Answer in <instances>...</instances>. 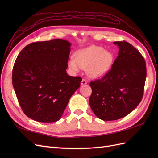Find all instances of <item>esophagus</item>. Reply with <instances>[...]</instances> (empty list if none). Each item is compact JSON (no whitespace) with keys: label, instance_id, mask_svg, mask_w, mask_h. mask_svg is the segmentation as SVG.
<instances>
[{"label":"esophagus","instance_id":"34e87169","mask_svg":"<svg viewBox=\"0 0 158 158\" xmlns=\"http://www.w3.org/2000/svg\"><path fill=\"white\" fill-rule=\"evenodd\" d=\"M85 84H87V81L85 80V79H83L82 80V82H81V85H85Z\"/></svg>","mask_w":158,"mask_h":158}]
</instances>
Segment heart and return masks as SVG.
<instances>
[{
	"label": "heart",
	"instance_id": "b5f03b06",
	"mask_svg": "<svg viewBox=\"0 0 158 158\" xmlns=\"http://www.w3.org/2000/svg\"><path fill=\"white\" fill-rule=\"evenodd\" d=\"M74 58L68 60L69 69L77 73L81 69H86L91 78H99L106 75L113 64L114 56L112 52L104 50L102 47L91 45L78 50Z\"/></svg>",
	"mask_w": 158,
	"mask_h": 158
}]
</instances>
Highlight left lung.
<instances>
[{
    "label": "left lung",
    "mask_w": 158,
    "mask_h": 158,
    "mask_svg": "<svg viewBox=\"0 0 158 158\" xmlns=\"http://www.w3.org/2000/svg\"><path fill=\"white\" fill-rule=\"evenodd\" d=\"M118 55L111 69L102 79L91 82V109L103 121H114L127 116L141 102L146 78L145 60L127 41H114Z\"/></svg>",
    "instance_id": "obj_1"
}]
</instances>
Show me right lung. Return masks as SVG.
Returning <instances> with one entry per match:
<instances>
[{"instance_id":"1","label":"right lung","mask_w":158,"mask_h":158,"mask_svg":"<svg viewBox=\"0 0 158 158\" xmlns=\"http://www.w3.org/2000/svg\"><path fill=\"white\" fill-rule=\"evenodd\" d=\"M71 44L56 39L26 46L14 63L12 84L23 113L41 123L59 121L82 78L66 69Z\"/></svg>"}]
</instances>
